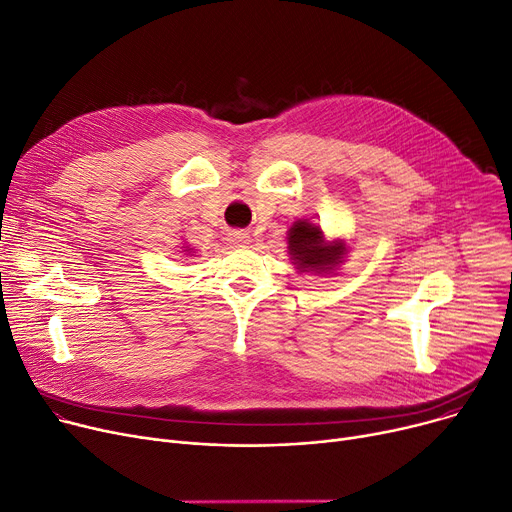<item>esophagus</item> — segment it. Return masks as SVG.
<instances>
[{
	"label": "esophagus",
	"mask_w": 512,
	"mask_h": 512,
	"mask_svg": "<svg viewBox=\"0 0 512 512\" xmlns=\"http://www.w3.org/2000/svg\"><path fill=\"white\" fill-rule=\"evenodd\" d=\"M227 239H229V244H233V246H246V244H250V235L246 231H231Z\"/></svg>",
	"instance_id": "esophagus-1"
}]
</instances>
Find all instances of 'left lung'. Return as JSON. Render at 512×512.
Instances as JSON below:
<instances>
[{"instance_id": "8db88e82", "label": "left lung", "mask_w": 512, "mask_h": 512, "mask_svg": "<svg viewBox=\"0 0 512 512\" xmlns=\"http://www.w3.org/2000/svg\"><path fill=\"white\" fill-rule=\"evenodd\" d=\"M289 256L295 260L299 268L314 270V273H328L333 270L345 248L341 242L326 244L322 229L310 221H297L289 231Z\"/></svg>"}]
</instances>
